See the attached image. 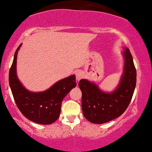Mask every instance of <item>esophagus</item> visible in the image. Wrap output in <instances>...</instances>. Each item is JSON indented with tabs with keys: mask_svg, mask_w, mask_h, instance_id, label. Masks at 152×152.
Listing matches in <instances>:
<instances>
[{
	"mask_svg": "<svg viewBox=\"0 0 152 152\" xmlns=\"http://www.w3.org/2000/svg\"><path fill=\"white\" fill-rule=\"evenodd\" d=\"M84 77V74L82 71H77L76 72V79L77 80H80Z\"/></svg>",
	"mask_w": 152,
	"mask_h": 152,
	"instance_id": "34e87169",
	"label": "esophagus"
}]
</instances>
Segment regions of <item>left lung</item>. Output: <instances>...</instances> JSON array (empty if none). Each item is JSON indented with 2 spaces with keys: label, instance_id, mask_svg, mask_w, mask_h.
<instances>
[{
  "label": "left lung",
  "instance_id": "left-lung-1",
  "mask_svg": "<svg viewBox=\"0 0 152 152\" xmlns=\"http://www.w3.org/2000/svg\"><path fill=\"white\" fill-rule=\"evenodd\" d=\"M124 72L118 88L113 93L102 91L96 84L82 79V110L88 121L94 124L108 122L119 117L130 103L136 86V69L129 48H124Z\"/></svg>",
  "mask_w": 152,
  "mask_h": 152
}]
</instances>
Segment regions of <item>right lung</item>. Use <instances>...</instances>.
Masks as SVG:
<instances>
[{
    "label": "right lung",
    "instance_id": "1",
    "mask_svg": "<svg viewBox=\"0 0 152 152\" xmlns=\"http://www.w3.org/2000/svg\"><path fill=\"white\" fill-rule=\"evenodd\" d=\"M20 46L15 51L9 70V82L14 99L19 110L28 119L40 124H50L59 118L64 98L76 86L75 76L61 80L43 92L33 93L26 90L16 75L17 56Z\"/></svg>",
    "mask_w": 152,
    "mask_h": 152
}]
</instances>
